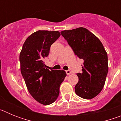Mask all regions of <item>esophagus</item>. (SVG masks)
Instances as JSON below:
<instances>
[{
    "instance_id": "1",
    "label": "esophagus",
    "mask_w": 121,
    "mask_h": 121,
    "mask_svg": "<svg viewBox=\"0 0 121 121\" xmlns=\"http://www.w3.org/2000/svg\"><path fill=\"white\" fill-rule=\"evenodd\" d=\"M66 73H67V75H69V74H70L71 73V72L70 70H67V71H66Z\"/></svg>"
}]
</instances>
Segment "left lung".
Returning <instances> with one entry per match:
<instances>
[{
    "label": "left lung",
    "mask_w": 121,
    "mask_h": 121,
    "mask_svg": "<svg viewBox=\"0 0 121 121\" xmlns=\"http://www.w3.org/2000/svg\"><path fill=\"white\" fill-rule=\"evenodd\" d=\"M60 33L74 54L84 60L82 73H77L79 81L74 87L76 93L84 99H93L104 86L108 70L107 53L100 40L85 28Z\"/></svg>",
    "instance_id": "1"
}]
</instances>
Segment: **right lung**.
I'll list each match as a JSON object with an SVG mask.
<instances>
[{
	"instance_id": "obj_1",
	"label": "right lung",
	"mask_w": 121,
	"mask_h": 121,
	"mask_svg": "<svg viewBox=\"0 0 121 121\" xmlns=\"http://www.w3.org/2000/svg\"><path fill=\"white\" fill-rule=\"evenodd\" d=\"M60 36L57 31L39 30L24 42L20 53L21 71L29 93L41 104L53 103L59 94V87L67 76L62 70L47 68L43 60L50 47Z\"/></svg>"
}]
</instances>
